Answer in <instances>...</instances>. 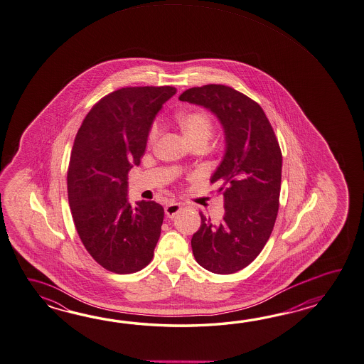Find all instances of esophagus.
<instances>
[{
  "label": "esophagus",
  "instance_id": "esophagus-1",
  "mask_svg": "<svg viewBox=\"0 0 364 364\" xmlns=\"http://www.w3.org/2000/svg\"><path fill=\"white\" fill-rule=\"evenodd\" d=\"M181 209V203H178V202H171L168 203L166 208H164V211H166V215L168 217V218H173L176 214H178V211Z\"/></svg>",
  "mask_w": 364,
  "mask_h": 364
}]
</instances>
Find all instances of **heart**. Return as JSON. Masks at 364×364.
I'll use <instances>...</instances> for the list:
<instances>
[{"label":"heart","instance_id":"obj_1","mask_svg":"<svg viewBox=\"0 0 364 364\" xmlns=\"http://www.w3.org/2000/svg\"><path fill=\"white\" fill-rule=\"evenodd\" d=\"M178 125L184 132L186 138L193 144L197 141H209L214 133V122L210 114L201 109L188 111L178 114ZM162 133V125L154 122L147 133V146L153 147Z\"/></svg>","mask_w":364,"mask_h":364}]
</instances>
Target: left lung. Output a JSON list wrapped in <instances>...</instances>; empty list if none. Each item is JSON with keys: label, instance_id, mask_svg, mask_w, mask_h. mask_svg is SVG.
Here are the masks:
<instances>
[{"label": "left lung", "instance_id": "left-lung-1", "mask_svg": "<svg viewBox=\"0 0 364 364\" xmlns=\"http://www.w3.org/2000/svg\"><path fill=\"white\" fill-rule=\"evenodd\" d=\"M183 102L203 105L218 116L226 132V154L210 183L225 197V217L213 225L200 213L192 237L194 259L215 274L248 267L265 247L279 208L282 153L261 105L225 85L184 91Z\"/></svg>", "mask_w": 364, "mask_h": 364}]
</instances>
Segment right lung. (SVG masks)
<instances>
[{"label": "right lung", "instance_id": "1", "mask_svg": "<svg viewBox=\"0 0 364 364\" xmlns=\"http://www.w3.org/2000/svg\"><path fill=\"white\" fill-rule=\"evenodd\" d=\"M176 94L172 86L116 90L86 114L68 167L74 226L90 256L116 274L151 262L164 210L154 201L128 203V172L141 163L156 112Z\"/></svg>", "mask_w": 364, "mask_h": 364}]
</instances>
